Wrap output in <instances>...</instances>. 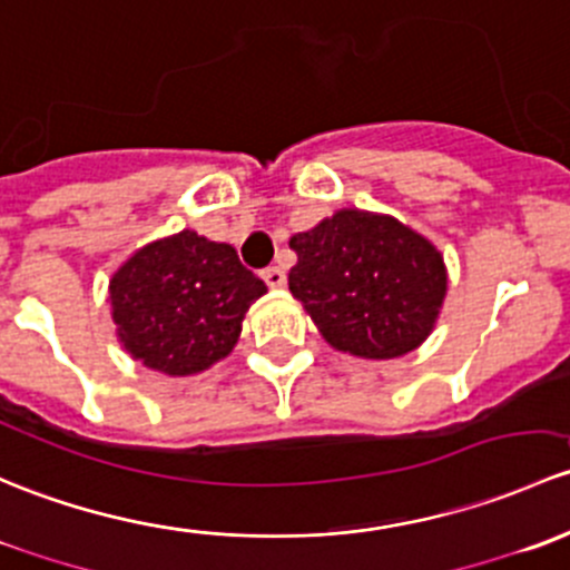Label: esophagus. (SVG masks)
<instances>
[{
  "instance_id": "1",
  "label": "esophagus",
  "mask_w": 570,
  "mask_h": 570,
  "mask_svg": "<svg viewBox=\"0 0 570 570\" xmlns=\"http://www.w3.org/2000/svg\"><path fill=\"white\" fill-rule=\"evenodd\" d=\"M261 277H263V283L272 287V291H277V287L285 285V272H283V268H277V266L263 268Z\"/></svg>"
}]
</instances>
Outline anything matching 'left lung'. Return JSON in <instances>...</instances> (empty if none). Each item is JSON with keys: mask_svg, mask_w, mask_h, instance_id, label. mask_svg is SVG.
<instances>
[{"mask_svg": "<svg viewBox=\"0 0 570 570\" xmlns=\"http://www.w3.org/2000/svg\"><path fill=\"white\" fill-rule=\"evenodd\" d=\"M293 298L334 351L395 360L420 348L448 296L442 252L390 214L340 208L291 236Z\"/></svg>", "mask_w": 570, "mask_h": 570, "instance_id": "obj_1", "label": "left lung"}]
</instances>
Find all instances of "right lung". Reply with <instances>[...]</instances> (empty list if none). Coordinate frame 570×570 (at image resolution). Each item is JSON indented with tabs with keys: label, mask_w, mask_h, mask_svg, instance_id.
Returning a JSON list of instances; mask_svg holds the SVG:
<instances>
[{
	"label": "right lung",
	"mask_w": 570,
	"mask_h": 570,
	"mask_svg": "<svg viewBox=\"0 0 570 570\" xmlns=\"http://www.w3.org/2000/svg\"><path fill=\"white\" fill-rule=\"evenodd\" d=\"M266 291L230 244L180 230L120 263L109 279V307L126 354L184 379L236 348L246 313Z\"/></svg>",
	"instance_id": "obj_1"
}]
</instances>
